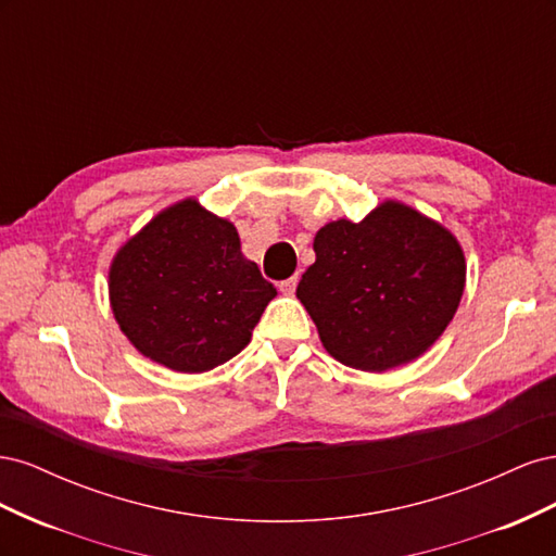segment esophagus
Masks as SVG:
<instances>
[{
    "label": "esophagus",
    "mask_w": 556,
    "mask_h": 556,
    "mask_svg": "<svg viewBox=\"0 0 556 556\" xmlns=\"http://www.w3.org/2000/svg\"><path fill=\"white\" fill-rule=\"evenodd\" d=\"M296 282H299V278H296V276H292V278H288V280H282V282L278 285V290H280L282 294H294V290H296Z\"/></svg>",
    "instance_id": "esophagus-1"
}]
</instances>
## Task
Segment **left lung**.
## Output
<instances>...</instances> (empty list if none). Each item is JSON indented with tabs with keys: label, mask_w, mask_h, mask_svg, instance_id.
Listing matches in <instances>:
<instances>
[{
	"label": "left lung",
	"mask_w": 556,
	"mask_h": 556,
	"mask_svg": "<svg viewBox=\"0 0 556 556\" xmlns=\"http://www.w3.org/2000/svg\"><path fill=\"white\" fill-rule=\"evenodd\" d=\"M313 250L296 299L325 350L350 368L382 374L415 362L459 308L462 243L403 201L384 199L362 223H327Z\"/></svg>",
	"instance_id": "left-lung-1"
}]
</instances>
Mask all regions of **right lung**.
<instances>
[{"label": "right lung", "instance_id": "add662e5", "mask_svg": "<svg viewBox=\"0 0 556 556\" xmlns=\"http://www.w3.org/2000/svg\"><path fill=\"white\" fill-rule=\"evenodd\" d=\"M276 294L241 252L233 223L194 197L162 208L109 266L117 327L143 357L176 374L237 357Z\"/></svg>", "mask_w": 556, "mask_h": 556}]
</instances>
